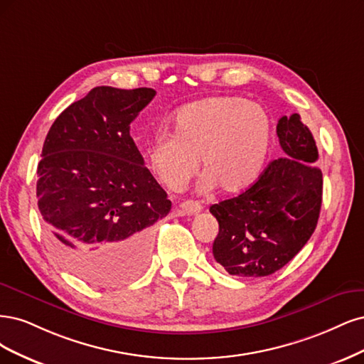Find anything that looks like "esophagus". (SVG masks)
<instances>
[{
  "label": "esophagus",
  "mask_w": 364,
  "mask_h": 364,
  "mask_svg": "<svg viewBox=\"0 0 364 364\" xmlns=\"http://www.w3.org/2000/svg\"><path fill=\"white\" fill-rule=\"evenodd\" d=\"M203 210V205L196 201H184L178 205V215L180 216H192L198 215Z\"/></svg>",
  "instance_id": "esophagus-1"
}]
</instances>
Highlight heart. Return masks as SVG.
<instances>
[{"label": "heart", "mask_w": 364, "mask_h": 364, "mask_svg": "<svg viewBox=\"0 0 364 364\" xmlns=\"http://www.w3.org/2000/svg\"><path fill=\"white\" fill-rule=\"evenodd\" d=\"M269 113L242 97H213L180 109L172 134H160L148 161L168 189L181 191L198 171L199 189L236 195L262 175L272 146Z\"/></svg>", "instance_id": "heart-1"}]
</instances>
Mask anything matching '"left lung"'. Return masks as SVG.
Masks as SVG:
<instances>
[{"label":"left lung","mask_w":364,"mask_h":364,"mask_svg":"<svg viewBox=\"0 0 364 364\" xmlns=\"http://www.w3.org/2000/svg\"><path fill=\"white\" fill-rule=\"evenodd\" d=\"M277 136L284 156L250 189L210 207L219 222L215 260L230 275L267 277L287 264L314 232L322 204L318 148L301 116H283Z\"/></svg>","instance_id":"obj_1"}]
</instances>
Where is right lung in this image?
<instances>
[{
    "label": "right lung",
    "instance_id": "obj_1",
    "mask_svg": "<svg viewBox=\"0 0 364 364\" xmlns=\"http://www.w3.org/2000/svg\"><path fill=\"white\" fill-rule=\"evenodd\" d=\"M154 97L149 87H93L58 114L43 142L36 195L51 250L92 286L139 277L152 225L171 210L130 136Z\"/></svg>",
    "mask_w": 364,
    "mask_h": 364
}]
</instances>
